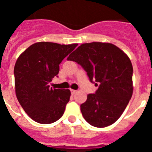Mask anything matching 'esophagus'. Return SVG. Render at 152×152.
Segmentation results:
<instances>
[{
	"instance_id": "1",
	"label": "esophagus",
	"mask_w": 152,
	"mask_h": 152,
	"mask_svg": "<svg viewBox=\"0 0 152 152\" xmlns=\"http://www.w3.org/2000/svg\"><path fill=\"white\" fill-rule=\"evenodd\" d=\"M76 92H77V91H75V90H73V89L71 90V93H72V94H75Z\"/></svg>"
}]
</instances>
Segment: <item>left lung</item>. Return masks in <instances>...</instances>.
Segmentation results:
<instances>
[{
  "label": "left lung",
  "instance_id": "1",
  "mask_svg": "<svg viewBox=\"0 0 152 152\" xmlns=\"http://www.w3.org/2000/svg\"><path fill=\"white\" fill-rule=\"evenodd\" d=\"M68 60L80 64L91 82L99 86L96 94H89L80 105L84 119L99 128L115 123L133 93V68L129 56L113 44L93 42L81 44Z\"/></svg>",
  "mask_w": 152,
  "mask_h": 152
}]
</instances>
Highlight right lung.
<instances>
[{
  "instance_id": "1",
  "label": "right lung",
  "mask_w": 152,
  "mask_h": 152,
  "mask_svg": "<svg viewBox=\"0 0 152 152\" xmlns=\"http://www.w3.org/2000/svg\"><path fill=\"white\" fill-rule=\"evenodd\" d=\"M77 45L39 42L22 52L14 66L17 100L28 116L41 124L57 121L64 114L70 90L49 85L59 72V64Z\"/></svg>"
}]
</instances>
